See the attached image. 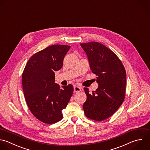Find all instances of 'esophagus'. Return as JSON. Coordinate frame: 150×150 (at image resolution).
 Listing matches in <instances>:
<instances>
[{
    "label": "esophagus",
    "mask_w": 150,
    "mask_h": 150,
    "mask_svg": "<svg viewBox=\"0 0 150 150\" xmlns=\"http://www.w3.org/2000/svg\"><path fill=\"white\" fill-rule=\"evenodd\" d=\"M82 88L81 87L77 86H74V92L77 93V92H80L81 91Z\"/></svg>",
    "instance_id": "34e87169"
}]
</instances>
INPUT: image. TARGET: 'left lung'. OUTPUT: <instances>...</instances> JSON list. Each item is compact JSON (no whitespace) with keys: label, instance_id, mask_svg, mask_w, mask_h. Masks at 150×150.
Listing matches in <instances>:
<instances>
[{"label":"left lung","instance_id":"1","mask_svg":"<svg viewBox=\"0 0 150 150\" xmlns=\"http://www.w3.org/2000/svg\"><path fill=\"white\" fill-rule=\"evenodd\" d=\"M90 67L97 77L98 87L90 93L84 88L87 100L83 110L88 118L101 121L111 116L122 104L126 84V72L117 55L104 45L96 42L81 43Z\"/></svg>","mask_w":150,"mask_h":150}]
</instances>
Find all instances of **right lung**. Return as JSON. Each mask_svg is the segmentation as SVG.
Instances as JSON below:
<instances>
[{
	"instance_id": "add662e5",
	"label": "right lung",
	"mask_w": 150,
	"mask_h": 150,
	"mask_svg": "<svg viewBox=\"0 0 150 150\" xmlns=\"http://www.w3.org/2000/svg\"><path fill=\"white\" fill-rule=\"evenodd\" d=\"M70 46L54 45L33 54L22 74V86L26 103L33 115L46 124L63 118L62 110L69 103L73 86L60 88L55 83V71L60 70Z\"/></svg>"
}]
</instances>
